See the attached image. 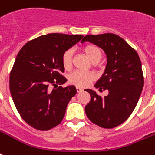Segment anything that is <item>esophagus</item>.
<instances>
[{"label": "esophagus", "instance_id": "obj_1", "mask_svg": "<svg viewBox=\"0 0 155 155\" xmlns=\"http://www.w3.org/2000/svg\"><path fill=\"white\" fill-rule=\"evenodd\" d=\"M76 90H77L78 92H82V91H83V88H82V87H76Z\"/></svg>", "mask_w": 155, "mask_h": 155}]
</instances>
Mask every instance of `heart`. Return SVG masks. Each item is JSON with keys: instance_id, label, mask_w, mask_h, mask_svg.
<instances>
[{"instance_id": "obj_1", "label": "heart", "mask_w": 155, "mask_h": 155, "mask_svg": "<svg viewBox=\"0 0 155 155\" xmlns=\"http://www.w3.org/2000/svg\"><path fill=\"white\" fill-rule=\"evenodd\" d=\"M83 50L87 56L91 59L92 63H98L102 58V51L98 46L92 43L84 45ZM61 62L63 67L66 70H70L72 65V51L68 49L63 52ZM96 75L91 71H75L69 75L68 80L69 83L77 87H86L89 85L95 80Z\"/></svg>"}]
</instances>
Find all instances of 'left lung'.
Segmentation results:
<instances>
[{"label": "left lung", "instance_id": "1", "mask_svg": "<svg viewBox=\"0 0 155 155\" xmlns=\"http://www.w3.org/2000/svg\"><path fill=\"white\" fill-rule=\"evenodd\" d=\"M81 42H90L102 48L108 61L95 87L100 92L108 90V95L102 97L85 89L91 96L85 113L95 125L112 129L127 120L137 105L144 85L141 60L136 51L114 34L86 35Z\"/></svg>", "mask_w": 155, "mask_h": 155}]
</instances>
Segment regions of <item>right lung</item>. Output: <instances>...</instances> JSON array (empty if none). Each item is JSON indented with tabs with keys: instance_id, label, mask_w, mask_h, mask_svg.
<instances>
[{
	"instance_id": "right-lung-1",
	"label": "right lung",
	"mask_w": 155,
	"mask_h": 155,
	"mask_svg": "<svg viewBox=\"0 0 155 155\" xmlns=\"http://www.w3.org/2000/svg\"><path fill=\"white\" fill-rule=\"evenodd\" d=\"M83 37L48 34L29 41L18 52L10 71L9 89L21 118L36 130L46 131L59 125L76 94L74 85L60 86L67 81L62 75L61 58Z\"/></svg>"
}]
</instances>
